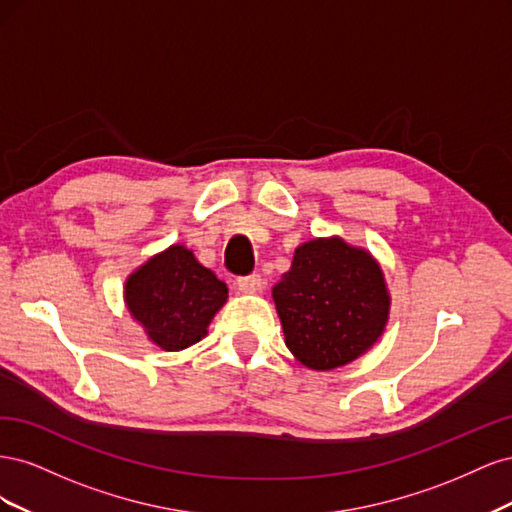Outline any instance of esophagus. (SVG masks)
I'll return each instance as SVG.
<instances>
[{"label": "esophagus", "instance_id": "1", "mask_svg": "<svg viewBox=\"0 0 512 512\" xmlns=\"http://www.w3.org/2000/svg\"><path fill=\"white\" fill-rule=\"evenodd\" d=\"M239 290L245 292V294H252V292H258L262 290V277L258 273H252V275H245V277H239L237 282Z\"/></svg>", "mask_w": 512, "mask_h": 512}]
</instances>
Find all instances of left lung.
I'll list each match as a JSON object with an SVG mask.
<instances>
[{
  "label": "left lung",
  "instance_id": "1",
  "mask_svg": "<svg viewBox=\"0 0 512 512\" xmlns=\"http://www.w3.org/2000/svg\"><path fill=\"white\" fill-rule=\"evenodd\" d=\"M286 346L309 369L352 363L378 342L391 297L376 258L344 239L297 247L292 267L273 286Z\"/></svg>",
  "mask_w": 512,
  "mask_h": 512
}]
</instances>
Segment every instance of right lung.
Masks as SVG:
<instances>
[{"instance_id": "obj_1", "label": "right lung", "mask_w": 512, "mask_h": 512, "mask_svg": "<svg viewBox=\"0 0 512 512\" xmlns=\"http://www.w3.org/2000/svg\"><path fill=\"white\" fill-rule=\"evenodd\" d=\"M123 290L132 318L166 352L200 342L228 299L226 284L179 243L151 256Z\"/></svg>"}]
</instances>
